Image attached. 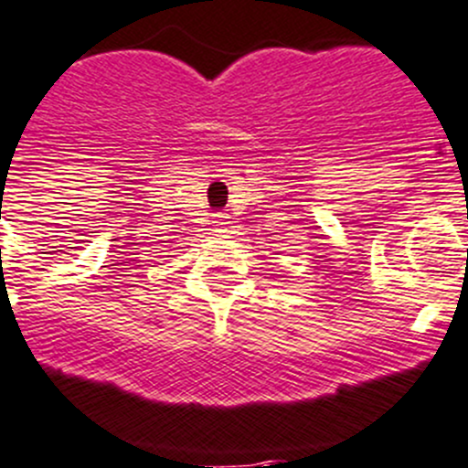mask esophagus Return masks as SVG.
Instances as JSON below:
<instances>
[{"instance_id":"obj_1","label":"esophagus","mask_w":468,"mask_h":468,"mask_svg":"<svg viewBox=\"0 0 468 468\" xmlns=\"http://www.w3.org/2000/svg\"><path fill=\"white\" fill-rule=\"evenodd\" d=\"M214 223L218 225V228H225V225H228V216H225V214H216L214 216Z\"/></svg>"}]
</instances>
